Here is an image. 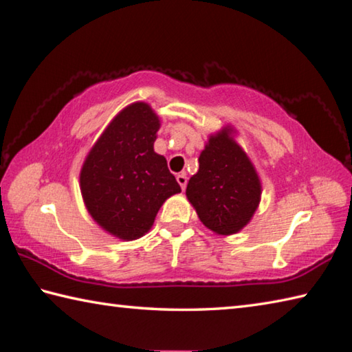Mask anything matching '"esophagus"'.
<instances>
[{"label": "esophagus", "instance_id": "34e87169", "mask_svg": "<svg viewBox=\"0 0 352 352\" xmlns=\"http://www.w3.org/2000/svg\"><path fill=\"white\" fill-rule=\"evenodd\" d=\"M177 182H178V184H180V186H182V189H183V190L186 189V184H188V177H186V174H184V172H182V174H178V175H177Z\"/></svg>", "mask_w": 352, "mask_h": 352}]
</instances>
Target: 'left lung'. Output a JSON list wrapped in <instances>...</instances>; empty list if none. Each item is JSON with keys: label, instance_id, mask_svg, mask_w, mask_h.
Masks as SVG:
<instances>
[{"label": "left lung", "instance_id": "obj_1", "mask_svg": "<svg viewBox=\"0 0 352 352\" xmlns=\"http://www.w3.org/2000/svg\"><path fill=\"white\" fill-rule=\"evenodd\" d=\"M260 194L257 172L229 129L210 137L186 188L203 225L221 235L239 232L257 209Z\"/></svg>", "mask_w": 352, "mask_h": 352}]
</instances>
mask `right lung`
Instances as JSON below:
<instances>
[{
  "instance_id": "1",
  "label": "right lung",
  "mask_w": 352,
  "mask_h": 352,
  "mask_svg": "<svg viewBox=\"0 0 352 352\" xmlns=\"http://www.w3.org/2000/svg\"><path fill=\"white\" fill-rule=\"evenodd\" d=\"M158 127L148 104L127 106L82 164L80 184L89 214L118 239L142 237L166 198L182 192L166 158L154 151Z\"/></svg>"
}]
</instances>
